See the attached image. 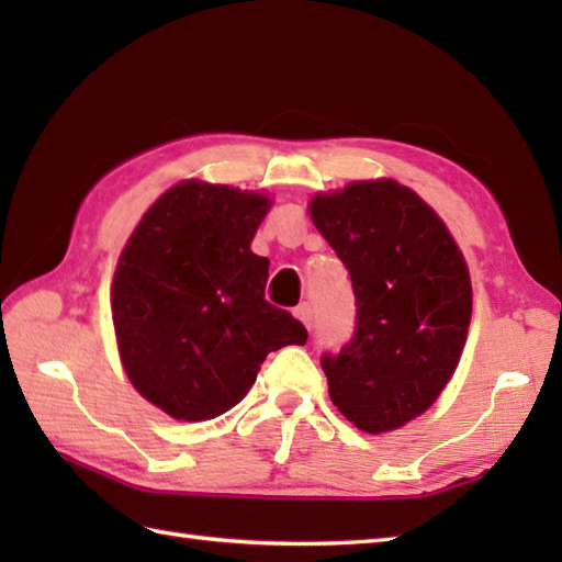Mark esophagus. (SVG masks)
I'll list each match as a JSON object with an SVG mask.
<instances>
[{
  "mask_svg": "<svg viewBox=\"0 0 562 562\" xmlns=\"http://www.w3.org/2000/svg\"><path fill=\"white\" fill-rule=\"evenodd\" d=\"M294 316L302 321V324L306 326V328H312V324H314V312H312V304H300L294 308Z\"/></svg>",
  "mask_w": 562,
  "mask_h": 562,
  "instance_id": "34e87169",
  "label": "esophagus"
}]
</instances>
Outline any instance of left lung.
<instances>
[{
    "instance_id": "8db88e82",
    "label": "left lung",
    "mask_w": 562,
    "mask_h": 562,
    "mask_svg": "<svg viewBox=\"0 0 562 562\" xmlns=\"http://www.w3.org/2000/svg\"><path fill=\"white\" fill-rule=\"evenodd\" d=\"M312 220L355 292V333L321 367L336 408L362 432L405 425L435 403L471 324V278L435 210L396 181L316 195Z\"/></svg>"
}]
</instances>
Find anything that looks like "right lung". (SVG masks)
<instances>
[{"label": "right lung", "instance_id": "obj_1", "mask_svg": "<svg viewBox=\"0 0 562 562\" xmlns=\"http://www.w3.org/2000/svg\"><path fill=\"white\" fill-rule=\"evenodd\" d=\"M270 200L188 181L130 236L113 278L117 350L133 386L176 420H212L254 386L268 352L308 333L266 300L268 258L250 250Z\"/></svg>", "mask_w": 562, "mask_h": 562}]
</instances>
